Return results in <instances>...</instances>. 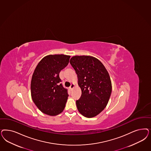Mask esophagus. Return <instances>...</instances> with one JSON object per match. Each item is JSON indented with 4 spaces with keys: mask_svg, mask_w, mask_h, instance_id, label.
<instances>
[{
    "mask_svg": "<svg viewBox=\"0 0 151 151\" xmlns=\"http://www.w3.org/2000/svg\"><path fill=\"white\" fill-rule=\"evenodd\" d=\"M74 87H75V85H74V84H72L70 85V87H69V89H70V90H72Z\"/></svg>",
    "mask_w": 151,
    "mask_h": 151,
    "instance_id": "esophagus-1",
    "label": "esophagus"
}]
</instances>
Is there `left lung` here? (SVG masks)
I'll return each mask as SVG.
<instances>
[{"instance_id": "1", "label": "left lung", "mask_w": 151, "mask_h": 151, "mask_svg": "<svg viewBox=\"0 0 151 151\" xmlns=\"http://www.w3.org/2000/svg\"><path fill=\"white\" fill-rule=\"evenodd\" d=\"M69 62L82 91L81 97L76 101L78 111L87 118L96 117L106 107L112 93L109 73L102 62L92 56L76 55Z\"/></svg>"}]
</instances>
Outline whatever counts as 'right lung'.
<instances>
[{"instance_id":"add662e5","label":"right lung","mask_w":151,"mask_h":151,"mask_svg":"<svg viewBox=\"0 0 151 151\" xmlns=\"http://www.w3.org/2000/svg\"><path fill=\"white\" fill-rule=\"evenodd\" d=\"M70 57L64 54L47 55L34 70L30 84L31 96L36 106L45 114L57 116L65 108L68 92L60 83L59 74L68 65Z\"/></svg>"}]
</instances>
